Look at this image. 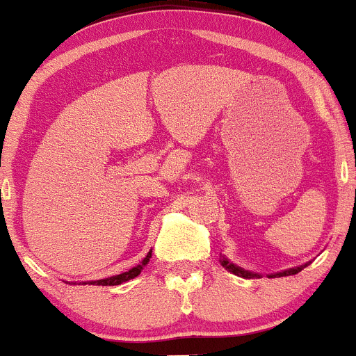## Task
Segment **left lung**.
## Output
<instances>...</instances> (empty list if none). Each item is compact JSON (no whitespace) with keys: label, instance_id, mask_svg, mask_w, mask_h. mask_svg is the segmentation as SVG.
<instances>
[{"label":"left lung","instance_id":"8db88e82","mask_svg":"<svg viewBox=\"0 0 356 356\" xmlns=\"http://www.w3.org/2000/svg\"><path fill=\"white\" fill-rule=\"evenodd\" d=\"M221 264H222V267H225L226 270H229V273L236 274V276H240V277H247V280H252V277H260L257 273H250V270H245V269H241V267L234 266V264H232V262H229L228 259H225V257L221 259ZM307 266H309V264H305V266H300V267H293V269L283 270V273L270 274V277H276V276H277V277H283V276H293V274H298L300 270H302V269H305Z\"/></svg>","mask_w":356,"mask_h":356}]
</instances>
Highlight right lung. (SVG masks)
<instances>
[{
    "instance_id": "add662e5",
    "label": "right lung",
    "mask_w": 356,
    "mask_h": 356,
    "mask_svg": "<svg viewBox=\"0 0 356 356\" xmlns=\"http://www.w3.org/2000/svg\"><path fill=\"white\" fill-rule=\"evenodd\" d=\"M152 257V250L149 252L147 255H145V259L142 260L138 266L131 267L130 270H127V273H122L118 274V276H111V277H104V280H97V281H90L89 284H97V286H116V284H122V283H127V281L134 280V277H137L138 274L142 273V269H144V266H147L149 260Z\"/></svg>"
}]
</instances>
